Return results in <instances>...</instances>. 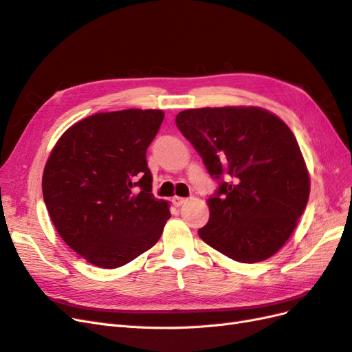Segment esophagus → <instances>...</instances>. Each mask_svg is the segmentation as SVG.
<instances>
[{
  "label": "esophagus",
  "instance_id": "esophagus-1",
  "mask_svg": "<svg viewBox=\"0 0 352 352\" xmlns=\"http://www.w3.org/2000/svg\"><path fill=\"white\" fill-rule=\"evenodd\" d=\"M186 201H188V199H186V198H182V197H173V199H172L175 207H180L182 204H185Z\"/></svg>",
  "mask_w": 352,
  "mask_h": 352
}]
</instances>
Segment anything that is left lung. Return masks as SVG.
Instances as JSON below:
<instances>
[{
  "label": "left lung",
  "mask_w": 352,
  "mask_h": 352,
  "mask_svg": "<svg viewBox=\"0 0 352 352\" xmlns=\"http://www.w3.org/2000/svg\"><path fill=\"white\" fill-rule=\"evenodd\" d=\"M176 126L219 180L199 238L239 263L272 257L292 235L310 195L292 131L258 107L185 110Z\"/></svg>",
  "instance_id": "left-lung-1"
}]
</instances>
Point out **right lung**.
Returning a JSON list of instances; mask_svg holds the SVG:
<instances>
[{"label":"right lung","instance_id":"right-lung-1","mask_svg":"<svg viewBox=\"0 0 352 352\" xmlns=\"http://www.w3.org/2000/svg\"><path fill=\"white\" fill-rule=\"evenodd\" d=\"M162 110L87 117L61 135L47 160L42 194L52 225L88 263L116 269L157 243L168 202L151 194L146 148Z\"/></svg>","mask_w":352,"mask_h":352}]
</instances>
